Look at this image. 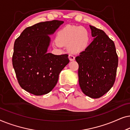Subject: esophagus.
I'll return each mask as SVG.
<instances>
[{"label":"esophagus","instance_id":"34e87169","mask_svg":"<svg viewBox=\"0 0 130 130\" xmlns=\"http://www.w3.org/2000/svg\"><path fill=\"white\" fill-rule=\"evenodd\" d=\"M69 60H70V61H73V60H74V59H75V57H74V56H73V55L69 54Z\"/></svg>","mask_w":130,"mask_h":130}]
</instances>
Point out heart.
Wrapping results in <instances>:
<instances>
[{
	"instance_id": "1",
	"label": "heart",
	"mask_w": 130,
	"mask_h": 130,
	"mask_svg": "<svg viewBox=\"0 0 130 130\" xmlns=\"http://www.w3.org/2000/svg\"><path fill=\"white\" fill-rule=\"evenodd\" d=\"M55 45L60 47L67 45L68 50L73 54L85 51L90 41V35L88 29L82 26L67 25L61 28L57 34Z\"/></svg>"
}]
</instances>
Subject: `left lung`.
I'll list each match as a JSON object with an SVG mask.
<instances>
[{
  "label": "left lung",
  "instance_id": "8db88e82",
  "mask_svg": "<svg viewBox=\"0 0 130 130\" xmlns=\"http://www.w3.org/2000/svg\"><path fill=\"white\" fill-rule=\"evenodd\" d=\"M93 40L76 57L80 87L85 95L99 98L114 84L118 58L114 42L102 30L90 25Z\"/></svg>",
  "mask_w": 130,
  "mask_h": 130
}]
</instances>
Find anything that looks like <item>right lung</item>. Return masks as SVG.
<instances>
[{
  "label": "right lung",
  "mask_w": 130,
  "mask_h": 130,
  "mask_svg": "<svg viewBox=\"0 0 130 130\" xmlns=\"http://www.w3.org/2000/svg\"><path fill=\"white\" fill-rule=\"evenodd\" d=\"M63 21L40 22L25 29L14 43L12 64L19 85L34 95L51 91L60 73L69 63L67 54L48 53L51 39Z\"/></svg>",
  "instance_id": "add662e5"
}]
</instances>
